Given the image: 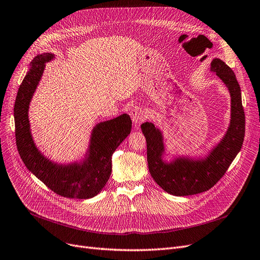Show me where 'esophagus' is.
Instances as JSON below:
<instances>
[{"label":"esophagus","mask_w":260,"mask_h":260,"mask_svg":"<svg viewBox=\"0 0 260 260\" xmlns=\"http://www.w3.org/2000/svg\"><path fill=\"white\" fill-rule=\"evenodd\" d=\"M130 116H131V119H132V121H133V123L136 124V126L138 127V126H140V124L146 119V113L144 112V110L143 109H141V108H139V107H136V108H133L132 110H131V112H130Z\"/></svg>","instance_id":"esophagus-1"}]
</instances>
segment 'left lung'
<instances>
[{"mask_svg":"<svg viewBox=\"0 0 260 260\" xmlns=\"http://www.w3.org/2000/svg\"><path fill=\"white\" fill-rule=\"evenodd\" d=\"M210 71L219 77L231 95V121L227 131L205 157L177 155L165 161L162 131L152 122L142 123L147 142V162L153 180L169 194L186 196L209 190L219 181L240 151L245 132L241 89L234 71L220 58H213Z\"/></svg>","mask_w":260,"mask_h":260,"instance_id":"obj_1","label":"left lung"}]
</instances>
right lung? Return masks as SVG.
Wrapping results in <instances>:
<instances>
[{"instance_id": "add662e5", "label": "right lung", "mask_w": 260, "mask_h": 260, "mask_svg": "<svg viewBox=\"0 0 260 260\" xmlns=\"http://www.w3.org/2000/svg\"><path fill=\"white\" fill-rule=\"evenodd\" d=\"M53 53L36 56L18 89L14 107L16 143L20 157L29 172L54 193L68 199L87 200L105 188L112 172V154L132 128L129 115L101 121L92 128L84 158L67 164L51 161L37 148L30 132L29 103Z\"/></svg>"}]
</instances>
